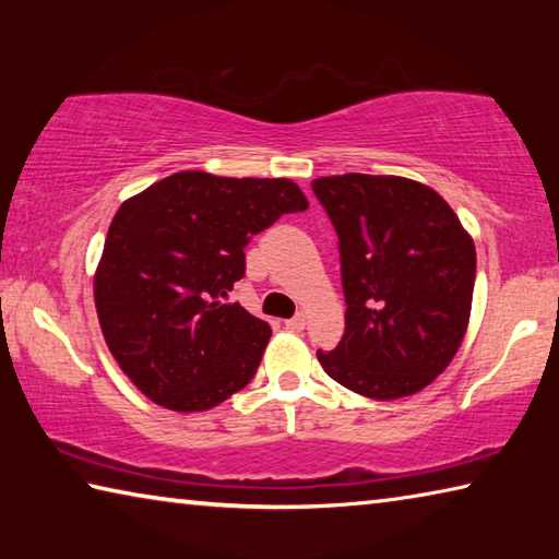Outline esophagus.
<instances>
[{
    "mask_svg": "<svg viewBox=\"0 0 559 559\" xmlns=\"http://www.w3.org/2000/svg\"><path fill=\"white\" fill-rule=\"evenodd\" d=\"M286 328L290 330V333H300L302 328H306V316L302 313H298L296 318H290V320H286Z\"/></svg>",
    "mask_w": 559,
    "mask_h": 559,
    "instance_id": "34e87169",
    "label": "esophagus"
}]
</instances>
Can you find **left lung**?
Masks as SVG:
<instances>
[{
	"mask_svg": "<svg viewBox=\"0 0 559 559\" xmlns=\"http://www.w3.org/2000/svg\"><path fill=\"white\" fill-rule=\"evenodd\" d=\"M340 239L345 335L318 359L370 400L421 392L447 370L468 328L476 246L431 187L394 175L313 179Z\"/></svg>",
	"mask_w": 559,
	"mask_h": 559,
	"instance_id": "8db88e82",
	"label": "left lung"
}]
</instances>
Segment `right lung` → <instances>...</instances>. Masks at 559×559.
<instances>
[{
    "mask_svg": "<svg viewBox=\"0 0 559 559\" xmlns=\"http://www.w3.org/2000/svg\"><path fill=\"white\" fill-rule=\"evenodd\" d=\"M308 210L286 177L169 175L120 204L93 278L98 323L120 370L147 400L204 412L243 390L271 328L239 302L243 246L283 214Z\"/></svg>",
    "mask_w": 559,
    "mask_h": 559,
    "instance_id": "right-lung-1",
    "label": "right lung"
}]
</instances>
